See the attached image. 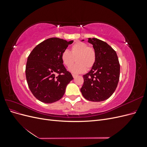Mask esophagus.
Returning <instances> with one entry per match:
<instances>
[{
    "label": "esophagus",
    "mask_w": 147,
    "mask_h": 147,
    "mask_svg": "<svg viewBox=\"0 0 147 147\" xmlns=\"http://www.w3.org/2000/svg\"><path fill=\"white\" fill-rule=\"evenodd\" d=\"M72 76H73L74 78H75V77H77V75H75V74H72Z\"/></svg>",
    "instance_id": "34e87169"
}]
</instances>
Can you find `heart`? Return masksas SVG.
I'll return each mask as SVG.
<instances>
[{"label": "heart", "instance_id": "obj_1", "mask_svg": "<svg viewBox=\"0 0 147 147\" xmlns=\"http://www.w3.org/2000/svg\"><path fill=\"white\" fill-rule=\"evenodd\" d=\"M61 58L67 68L72 66L75 59L77 64L72 66L69 71L73 74H82L94 65L96 60V53L94 49L89 47L86 43L78 42L70 47V52L64 50L62 53Z\"/></svg>", "mask_w": 147, "mask_h": 147}]
</instances>
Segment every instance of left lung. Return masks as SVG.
Returning <instances> with one entry per match:
<instances>
[{
  "mask_svg": "<svg viewBox=\"0 0 147 147\" xmlns=\"http://www.w3.org/2000/svg\"><path fill=\"white\" fill-rule=\"evenodd\" d=\"M88 42L94 49L96 60L90 72L83 75L80 91L88 100L104 101L113 94L117 87L120 72L118 58L116 51L106 42L96 38H88Z\"/></svg>",
  "mask_w": 147,
  "mask_h": 147,
  "instance_id": "obj_1",
  "label": "left lung"
}]
</instances>
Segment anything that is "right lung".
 Listing matches in <instances>:
<instances>
[{"label":"right lung","mask_w":147,"mask_h":147,"mask_svg":"<svg viewBox=\"0 0 147 147\" xmlns=\"http://www.w3.org/2000/svg\"><path fill=\"white\" fill-rule=\"evenodd\" d=\"M73 42L56 37L48 38L35 47L29 55L26 80L30 91L40 101L51 104L59 100L74 79L61 58L62 53Z\"/></svg>","instance_id":"add662e5"}]
</instances>
